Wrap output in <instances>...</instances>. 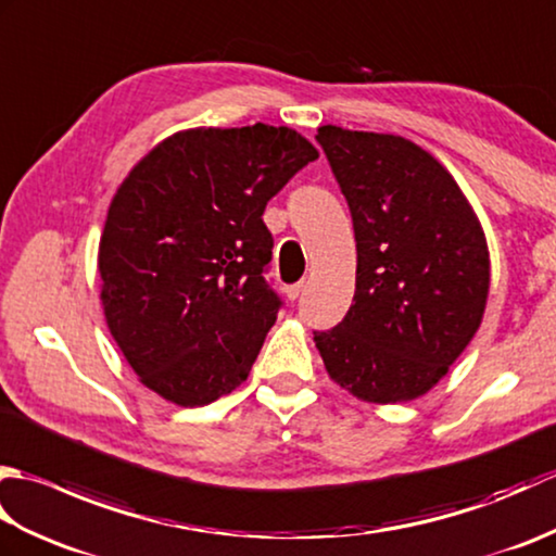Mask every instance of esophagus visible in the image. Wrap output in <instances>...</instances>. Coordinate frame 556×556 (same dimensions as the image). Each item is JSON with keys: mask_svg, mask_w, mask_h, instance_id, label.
Returning a JSON list of instances; mask_svg holds the SVG:
<instances>
[{"mask_svg": "<svg viewBox=\"0 0 556 556\" xmlns=\"http://www.w3.org/2000/svg\"><path fill=\"white\" fill-rule=\"evenodd\" d=\"M305 291V285L303 281H299V285H291V287H287L285 289V293H287V299L289 301H296V299H301V293Z\"/></svg>", "mask_w": 556, "mask_h": 556, "instance_id": "esophagus-1", "label": "esophagus"}]
</instances>
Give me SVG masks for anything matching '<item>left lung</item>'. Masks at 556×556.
<instances>
[{
	"label": "left lung",
	"mask_w": 556,
	"mask_h": 556,
	"mask_svg": "<svg viewBox=\"0 0 556 556\" xmlns=\"http://www.w3.org/2000/svg\"><path fill=\"white\" fill-rule=\"evenodd\" d=\"M317 143L356 231V293L315 332L329 380L368 404H404L442 380L482 323L490 251L482 224L440 160L408 138L341 126Z\"/></svg>",
	"instance_id": "left-lung-1"
}]
</instances>
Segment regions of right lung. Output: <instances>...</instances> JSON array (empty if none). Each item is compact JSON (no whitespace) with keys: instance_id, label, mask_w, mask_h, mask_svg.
Masks as SVG:
<instances>
[{"instance_id":"1","label":"right lung","mask_w":556,"mask_h":556,"mask_svg":"<svg viewBox=\"0 0 556 556\" xmlns=\"http://www.w3.org/2000/svg\"><path fill=\"white\" fill-rule=\"evenodd\" d=\"M317 157L289 126H198L160 140L116 188L98 248L104 320L164 401L207 406L251 375L279 311L263 212Z\"/></svg>"}]
</instances>
